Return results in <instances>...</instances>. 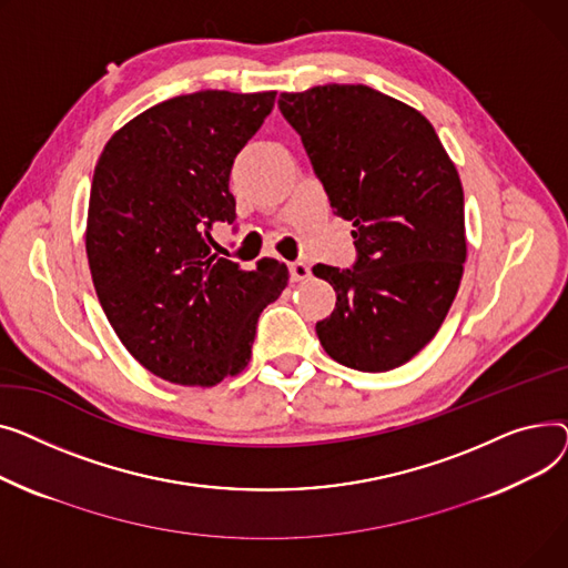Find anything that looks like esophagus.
<instances>
[{
    "label": "esophagus",
    "mask_w": 568,
    "mask_h": 568,
    "mask_svg": "<svg viewBox=\"0 0 568 568\" xmlns=\"http://www.w3.org/2000/svg\"><path fill=\"white\" fill-rule=\"evenodd\" d=\"M288 273L291 282H305L310 277V265L305 261H293L288 263Z\"/></svg>",
    "instance_id": "34e87169"
}]
</instances>
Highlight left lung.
<instances>
[{
    "label": "left lung",
    "mask_w": 568,
    "mask_h": 568,
    "mask_svg": "<svg viewBox=\"0 0 568 568\" xmlns=\"http://www.w3.org/2000/svg\"><path fill=\"white\" fill-rule=\"evenodd\" d=\"M329 206L353 222V268L314 265L337 305L316 323L325 353L389 372L440 329L463 277V187L436 130L415 108L364 84L282 93Z\"/></svg>",
    "instance_id": "1"
}]
</instances>
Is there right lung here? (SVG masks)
Wrapping results in <instances>:
<instances>
[{
	"label": "right lung",
	"instance_id": "1",
	"mask_svg": "<svg viewBox=\"0 0 568 568\" xmlns=\"http://www.w3.org/2000/svg\"><path fill=\"white\" fill-rule=\"evenodd\" d=\"M275 91H196L116 130L98 158L87 217L91 280L116 337L144 369L211 387L241 374L286 265L254 271L213 252L236 220L229 174L275 105Z\"/></svg>",
	"mask_w": 568,
	"mask_h": 568
}]
</instances>
